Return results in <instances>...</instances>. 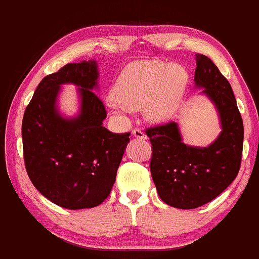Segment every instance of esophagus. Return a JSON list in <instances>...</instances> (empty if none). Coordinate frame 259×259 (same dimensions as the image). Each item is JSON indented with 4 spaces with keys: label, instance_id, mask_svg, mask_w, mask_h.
I'll use <instances>...</instances> for the list:
<instances>
[{
    "label": "esophagus",
    "instance_id": "obj_1",
    "mask_svg": "<svg viewBox=\"0 0 259 259\" xmlns=\"http://www.w3.org/2000/svg\"><path fill=\"white\" fill-rule=\"evenodd\" d=\"M132 135L136 137V138L138 139H147V136H145V133L143 132L141 128H135L132 131Z\"/></svg>",
    "mask_w": 259,
    "mask_h": 259
}]
</instances>
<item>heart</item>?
<instances>
[{"mask_svg": "<svg viewBox=\"0 0 259 259\" xmlns=\"http://www.w3.org/2000/svg\"><path fill=\"white\" fill-rule=\"evenodd\" d=\"M189 75L179 64L141 60L130 64L118 76L109 108L115 116L127 118L130 109L144 108L151 122H163L179 108Z\"/></svg>", "mask_w": 259, "mask_h": 259, "instance_id": "b5f03b06", "label": "heart"}]
</instances>
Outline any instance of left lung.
Returning a JSON list of instances; mask_svg holds the SVG:
<instances>
[{
  "mask_svg": "<svg viewBox=\"0 0 259 259\" xmlns=\"http://www.w3.org/2000/svg\"><path fill=\"white\" fill-rule=\"evenodd\" d=\"M195 87L217 110L221 133L208 147L185 144L176 122L147 130L153 156L151 177L163 202L176 208L200 207L232 184L242 156L244 123L228 80L208 57L196 54Z\"/></svg>",
  "mask_w": 259,
  "mask_h": 259,
  "instance_id": "obj_1",
  "label": "left lung"
}]
</instances>
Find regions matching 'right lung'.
Segmentation results:
<instances>
[{
  "label": "right lung",
  "mask_w": 259,
  "mask_h": 259,
  "mask_svg": "<svg viewBox=\"0 0 259 259\" xmlns=\"http://www.w3.org/2000/svg\"><path fill=\"white\" fill-rule=\"evenodd\" d=\"M96 60L70 63L38 83L21 124L24 161L33 187L60 207H96L110 194L130 133L103 126L104 104ZM78 87L79 114L65 118L57 108L63 84Z\"/></svg>",
  "instance_id": "1"
}]
</instances>
